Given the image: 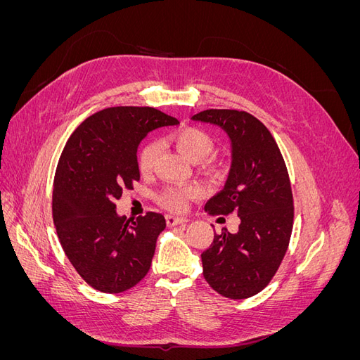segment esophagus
Listing matches in <instances>:
<instances>
[{"instance_id": "34e87169", "label": "esophagus", "mask_w": 360, "mask_h": 360, "mask_svg": "<svg viewBox=\"0 0 360 360\" xmlns=\"http://www.w3.org/2000/svg\"><path fill=\"white\" fill-rule=\"evenodd\" d=\"M167 225L168 226H174V225H186L189 222V219L186 217H177V216H172V214H167Z\"/></svg>"}]
</instances>
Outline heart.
Segmentation results:
<instances>
[{
    "label": "heart",
    "mask_w": 360,
    "mask_h": 360,
    "mask_svg": "<svg viewBox=\"0 0 360 360\" xmlns=\"http://www.w3.org/2000/svg\"><path fill=\"white\" fill-rule=\"evenodd\" d=\"M171 143L176 146L180 153L191 160L192 163H201L209 159L214 151V139L204 129L184 126L177 127L168 135ZM160 153V144L158 141H151L139 151L138 167L143 174L151 172ZM198 195L197 188H169L162 195V204L168 209L180 212L186 207L188 200L195 198Z\"/></svg>",
    "instance_id": "heart-1"
}]
</instances>
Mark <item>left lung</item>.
Listing matches in <instances>:
<instances>
[{
    "mask_svg": "<svg viewBox=\"0 0 360 360\" xmlns=\"http://www.w3.org/2000/svg\"><path fill=\"white\" fill-rule=\"evenodd\" d=\"M192 120L221 127L231 143L225 186L205 212L240 217L237 233L214 234L201 254L202 275L225 297L255 296L275 276L290 243L294 212L285 162L269 129L245 111L207 110Z\"/></svg>",
    "mask_w": 360,
    "mask_h": 360,
    "instance_id": "obj_1",
    "label": "left lung"
}]
</instances>
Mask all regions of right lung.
I'll return each instance as SVG.
<instances>
[{
    "mask_svg": "<svg viewBox=\"0 0 360 360\" xmlns=\"http://www.w3.org/2000/svg\"><path fill=\"white\" fill-rule=\"evenodd\" d=\"M179 120L148 106H112L76 127L56 171L52 214L72 266L93 288L122 292L150 270L165 217L136 219L117 213L115 202L139 180L136 150L151 130Z\"/></svg>",
    "mask_w": 360,
    "mask_h": 360,
    "instance_id": "1",
    "label": "right lung"
}]
</instances>
